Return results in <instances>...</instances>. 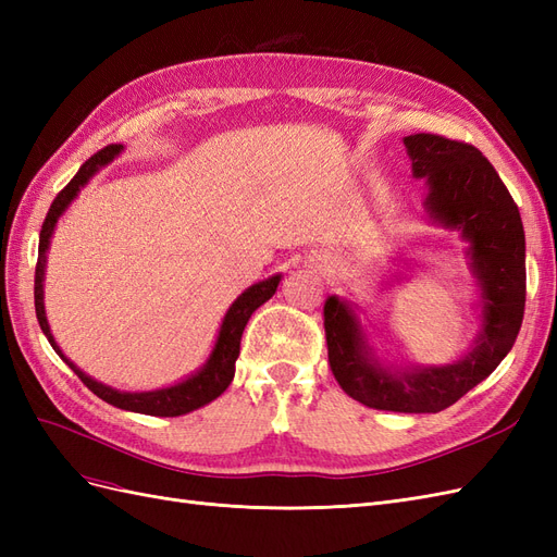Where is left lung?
Instances as JSON below:
<instances>
[{
  "instance_id": "8db88e82",
  "label": "left lung",
  "mask_w": 557,
  "mask_h": 557,
  "mask_svg": "<svg viewBox=\"0 0 557 557\" xmlns=\"http://www.w3.org/2000/svg\"><path fill=\"white\" fill-rule=\"evenodd\" d=\"M416 178L428 181L434 223L460 230L479 281L483 325L460 360L440 367H383L356 313L336 295L325 301V339L334 379L369 409L436 413L491 376L511 350L525 313V232L513 197L479 148L440 134L404 137Z\"/></svg>"
}]
</instances>
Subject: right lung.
I'll list each match as a JSON object with an SVG mask.
<instances>
[{"instance_id": "right-lung-1", "label": "right lung", "mask_w": 557, "mask_h": 557, "mask_svg": "<svg viewBox=\"0 0 557 557\" xmlns=\"http://www.w3.org/2000/svg\"><path fill=\"white\" fill-rule=\"evenodd\" d=\"M121 150H123L121 144H111V146L99 150V153H95L86 164L81 166L76 176L64 185V190L58 193L53 205H50V209L46 213V221L41 225V234H39V260H37V272H35V309H37L39 325H41L44 334L48 336L50 346L55 348L58 356L72 367V372L83 383H86L99 399H104L107 404H113V407H117V409L134 411V413L183 416V413H190L199 407H205V404L213 401L215 397H221L227 391V385L234 379V362H237V358H239V344H242V334H244L248 318L252 315V311L262 307L264 301L276 293L281 274L250 285L248 290H244L237 299H234V305L227 309V313L223 318L221 332H218V339H215V346L211 350L207 364L201 367L199 372H195L193 376H188L176 385L160 387V391H148V393H125V391H115V387H111V385H104V383L90 379L86 372H81V369L60 350V346L55 344L53 334H50V327H48L46 309H44L46 250H48L50 237H53V230L60 221V215L64 213V209L72 205V199L78 195L83 185H86L99 172V166L109 164L117 153H121Z\"/></svg>"}]
</instances>
